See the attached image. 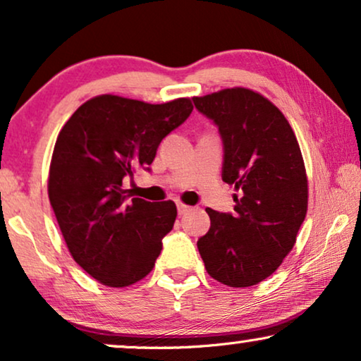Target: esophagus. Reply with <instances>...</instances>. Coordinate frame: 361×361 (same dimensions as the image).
<instances>
[{"label": "esophagus", "mask_w": 361, "mask_h": 361, "mask_svg": "<svg viewBox=\"0 0 361 361\" xmlns=\"http://www.w3.org/2000/svg\"><path fill=\"white\" fill-rule=\"evenodd\" d=\"M176 208H178V214H180V216H183V214H186L191 209V207H188V204H183V203H178Z\"/></svg>", "instance_id": "34e87169"}]
</instances>
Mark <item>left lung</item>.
<instances>
[{
	"label": "left lung",
	"instance_id": "obj_1",
	"mask_svg": "<svg viewBox=\"0 0 361 361\" xmlns=\"http://www.w3.org/2000/svg\"><path fill=\"white\" fill-rule=\"evenodd\" d=\"M193 103L218 128L223 181L240 190L233 212L207 208L212 226L198 238V252L209 276L223 285H257L291 252L307 214L298 141L280 109L252 90H221Z\"/></svg>",
	"mask_w": 361,
	"mask_h": 361
}]
</instances>
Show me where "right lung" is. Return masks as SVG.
<instances>
[{
    "mask_svg": "<svg viewBox=\"0 0 361 361\" xmlns=\"http://www.w3.org/2000/svg\"><path fill=\"white\" fill-rule=\"evenodd\" d=\"M188 98L149 104L102 94L59 131L48 195L71 257L106 286H128L153 270L176 220L171 200L125 195L123 180L149 171L161 140L191 115Z\"/></svg>",
    "mask_w": 361,
    "mask_h": 361,
    "instance_id": "obj_1",
    "label": "right lung"
}]
</instances>
